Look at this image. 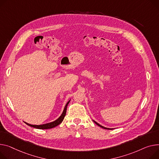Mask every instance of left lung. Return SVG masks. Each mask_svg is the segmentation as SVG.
Here are the masks:
<instances>
[{
    "mask_svg": "<svg viewBox=\"0 0 159 159\" xmlns=\"http://www.w3.org/2000/svg\"><path fill=\"white\" fill-rule=\"evenodd\" d=\"M94 122L95 123H96V124H97V125H98L99 126H100V127H101V128H103V129H107V130H112V129H109V128H105V127H104V126H103L100 125V124H98V123H97L96 121H94Z\"/></svg>",
    "mask_w": 159,
    "mask_h": 159,
    "instance_id": "8db88e82",
    "label": "left lung"
}]
</instances>
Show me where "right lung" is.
I'll return each mask as SVG.
<instances>
[{
	"label": "right lung",
	"mask_w": 159,
	"mask_h": 159,
	"mask_svg": "<svg viewBox=\"0 0 159 159\" xmlns=\"http://www.w3.org/2000/svg\"><path fill=\"white\" fill-rule=\"evenodd\" d=\"M70 101L68 102V103H66V106L64 109V111H63L61 116H60V117L56 120V121H53V122H51V123H46V124H43V125H30V124H29V123H25L27 125L30 126H32V127H34V128H36V129H52L55 127V126L59 125L60 123H62V121H63V120H64V118L65 116L66 115V109H67V106H68V104L69 103Z\"/></svg>",
	"instance_id": "add662e5"
}]
</instances>
